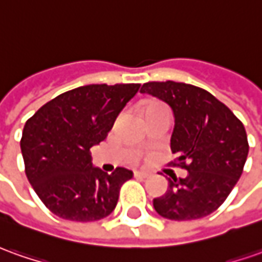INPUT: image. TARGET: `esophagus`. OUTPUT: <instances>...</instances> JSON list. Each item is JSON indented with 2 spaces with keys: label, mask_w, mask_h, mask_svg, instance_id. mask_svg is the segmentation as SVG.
<instances>
[{
  "label": "esophagus",
  "mask_w": 262,
  "mask_h": 262,
  "mask_svg": "<svg viewBox=\"0 0 262 262\" xmlns=\"http://www.w3.org/2000/svg\"><path fill=\"white\" fill-rule=\"evenodd\" d=\"M149 176L151 174L147 171H135V177H138V178H148Z\"/></svg>",
  "instance_id": "esophagus-1"
}]
</instances>
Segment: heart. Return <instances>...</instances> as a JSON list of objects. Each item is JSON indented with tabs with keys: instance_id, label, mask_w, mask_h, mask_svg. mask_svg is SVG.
Segmentation results:
<instances>
[{
	"instance_id": "1",
	"label": "heart",
	"mask_w": 262,
	"mask_h": 262,
	"mask_svg": "<svg viewBox=\"0 0 262 262\" xmlns=\"http://www.w3.org/2000/svg\"><path fill=\"white\" fill-rule=\"evenodd\" d=\"M161 104H158V102H145L144 104V111H147V110H151V108H157V107H160Z\"/></svg>"
}]
</instances>
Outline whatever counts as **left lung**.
I'll return each instance as SVG.
<instances>
[{"label":"left lung","mask_w":262,"mask_h":262,"mask_svg":"<svg viewBox=\"0 0 262 262\" xmlns=\"http://www.w3.org/2000/svg\"><path fill=\"white\" fill-rule=\"evenodd\" d=\"M141 93L172 110L171 151L178 155V165L188 171L185 178H168L167 192L152 201L155 211L174 221L210 215L243 174L248 155L243 122L212 94L191 84L147 82Z\"/></svg>","instance_id":"obj_1"}]
</instances>
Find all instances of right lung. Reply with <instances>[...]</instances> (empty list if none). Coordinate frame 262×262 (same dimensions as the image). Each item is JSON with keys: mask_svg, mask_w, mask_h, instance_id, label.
<instances>
[{"mask_svg": "<svg viewBox=\"0 0 262 262\" xmlns=\"http://www.w3.org/2000/svg\"><path fill=\"white\" fill-rule=\"evenodd\" d=\"M140 84H91L59 94L25 122L21 152L25 174L55 215L90 223L110 215L133 171L94 167L90 149L107 138Z\"/></svg>", "mask_w": 262, "mask_h": 262, "instance_id": "obj_1", "label": "right lung"}]
</instances>
